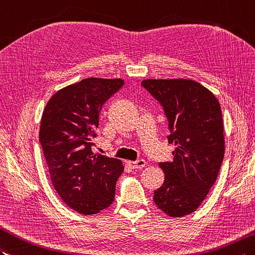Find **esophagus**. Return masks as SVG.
I'll return each mask as SVG.
<instances>
[{"mask_svg":"<svg viewBox=\"0 0 255 255\" xmlns=\"http://www.w3.org/2000/svg\"><path fill=\"white\" fill-rule=\"evenodd\" d=\"M126 164L128 165L129 167L131 168H137V169H140V168H143L145 166V161L144 159H138V161H134V162H131V161H127Z\"/></svg>","mask_w":255,"mask_h":255,"instance_id":"esophagus-1","label":"esophagus"}]
</instances>
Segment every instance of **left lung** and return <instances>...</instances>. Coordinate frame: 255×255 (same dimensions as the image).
<instances>
[{
    "instance_id": "left-lung-1",
    "label": "left lung",
    "mask_w": 255,
    "mask_h": 255,
    "mask_svg": "<svg viewBox=\"0 0 255 255\" xmlns=\"http://www.w3.org/2000/svg\"><path fill=\"white\" fill-rule=\"evenodd\" d=\"M168 120L173 162L159 163L164 182L153 201L170 217L191 214L214 185L224 158V124L220 102L209 89L189 79L141 82Z\"/></svg>"
}]
</instances>
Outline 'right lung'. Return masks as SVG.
Returning <instances> with one entry per match:
<instances>
[{
    "mask_svg": "<svg viewBox=\"0 0 255 255\" xmlns=\"http://www.w3.org/2000/svg\"><path fill=\"white\" fill-rule=\"evenodd\" d=\"M124 80L86 78L55 92L43 110L39 140L53 186L84 215L109 208L124 171L122 161L92 151L99 113Z\"/></svg>",
    "mask_w": 255,
    "mask_h": 255,
    "instance_id": "add662e5",
    "label": "right lung"
}]
</instances>
